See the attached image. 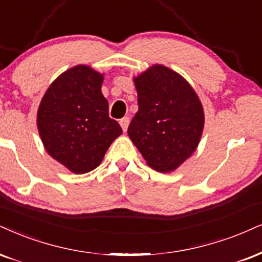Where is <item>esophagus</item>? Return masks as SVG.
<instances>
[{"label":"esophagus","mask_w":262,"mask_h":262,"mask_svg":"<svg viewBox=\"0 0 262 262\" xmlns=\"http://www.w3.org/2000/svg\"><path fill=\"white\" fill-rule=\"evenodd\" d=\"M128 124H130V119H128L127 116H126V118H122L120 120V125H121V127H122V130H124V132L127 130Z\"/></svg>","instance_id":"34e87169"}]
</instances>
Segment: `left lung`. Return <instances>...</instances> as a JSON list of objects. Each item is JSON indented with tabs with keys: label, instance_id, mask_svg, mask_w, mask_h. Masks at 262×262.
Returning <instances> with one entry per match:
<instances>
[{
	"label": "left lung",
	"instance_id": "left-lung-1",
	"mask_svg": "<svg viewBox=\"0 0 262 262\" xmlns=\"http://www.w3.org/2000/svg\"><path fill=\"white\" fill-rule=\"evenodd\" d=\"M138 112L127 134L147 164L170 172L198 146L204 113L198 96L179 74L154 66L135 79Z\"/></svg>",
	"mask_w": 262,
	"mask_h": 262
}]
</instances>
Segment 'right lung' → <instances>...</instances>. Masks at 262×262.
I'll return each instance as SVG.
<instances>
[{
	"instance_id": "add662e5",
	"label": "right lung",
	"mask_w": 262,
	"mask_h": 262,
	"mask_svg": "<svg viewBox=\"0 0 262 262\" xmlns=\"http://www.w3.org/2000/svg\"><path fill=\"white\" fill-rule=\"evenodd\" d=\"M102 81L103 76L91 68L74 67L50 86L38 106L37 126L45 148L75 173L96 169L122 134L118 121L109 118Z\"/></svg>"
}]
</instances>
